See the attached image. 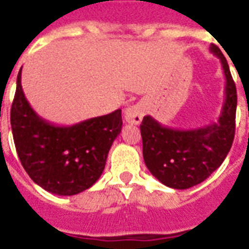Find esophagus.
Returning <instances> with one entry per match:
<instances>
[{"instance_id": "34e87169", "label": "esophagus", "mask_w": 249, "mask_h": 249, "mask_svg": "<svg viewBox=\"0 0 249 249\" xmlns=\"http://www.w3.org/2000/svg\"><path fill=\"white\" fill-rule=\"evenodd\" d=\"M146 112V106L143 103H137V105L129 106L124 111V119L128 124L138 125L142 121Z\"/></svg>"}]
</instances>
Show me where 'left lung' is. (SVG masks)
<instances>
[{
	"mask_svg": "<svg viewBox=\"0 0 249 249\" xmlns=\"http://www.w3.org/2000/svg\"><path fill=\"white\" fill-rule=\"evenodd\" d=\"M211 52L221 60L226 79L218 121L191 130L168 128L151 116H144L141 124L144 164L154 177L172 189H190L205 181L224 163L234 141L235 83L220 49L212 44Z\"/></svg>",
	"mask_w": 249,
	"mask_h": 249,
	"instance_id": "left-lung-1",
	"label": "left lung"
}]
</instances>
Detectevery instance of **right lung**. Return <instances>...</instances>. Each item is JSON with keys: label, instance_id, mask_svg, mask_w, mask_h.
Segmentation results:
<instances>
[{"label": "right lung", "instance_id": "right-lung-1", "mask_svg": "<svg viewBox=\"0 0 249 249\" xmlns=\"http://www.w3.org/2000/svg\"><path fill=\"white\" fill-rule=\"evenodd\" d=\"M10 121L25 172L44 190L64 196L83 193L99 179L123 126L121 109L71 126L49 123L27 101L21 89V68Z\"/></svg>", "mask_w": 249, "mask_h": 249}]
</instances>
